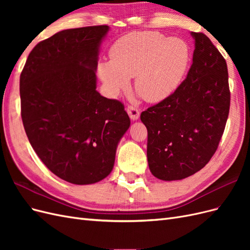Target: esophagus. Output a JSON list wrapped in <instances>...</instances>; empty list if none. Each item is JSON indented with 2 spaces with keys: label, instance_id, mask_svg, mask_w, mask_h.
I'll return each instance as SVG.
<instances>
[{
  "label": "esophagus",
  "instance_id": "esophagus-1",
  "mask_svg": "<svg viewBox=\"0 0 250 250\" xmlns=\"http://www.w3.org/2000/svg\"><path fill=\"white\" fill-rule=\"evenodd\" d=\"M126 110H127V112H128V116L130 117V119H131L132 121H137V120L140 118V110H139L137 107H134V106H128V107L126 108Z\"/></svg>",
  "mask_w": 250,
  "mask_h": 250
}]
</instances>
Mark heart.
<instances>
[{
	"label": "heart",
	"instance_id": "b5f03b06",
	"mask_svg": "<svg viewBox=\"0 0 250 250\" xmlns=\"http://www.w3.org/2000/svg\"><path fill=\"white\" fill-rule=\"evenodd\" d=\"M110 62H100L98 74L111 97L129 85L147 102H160L183 82L191 59L188 44L154 31L129 33L109 50Z\"/></svg>",
	"mask_w": 250,
	"mask_h": 250
}]
</instances>
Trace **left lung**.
<instances>
[{
  "instance_id": "obj_1",
  "label": "left lung",
  "mask_w": 250,
  "mask_h": 250,
  "mask_svg": "<svg viewBox=\"0 0 250 250\" xmlns=\"http://www.w3.org/2000/svg\"><path fill=\"white\" fill-rule=\"evenodd\" d=\"M191 35L195 50L187 78L171 96L141 113L148 130L149 169L166 181L191 176L209 162L229 112L225 59L206 34Z\"/></svg>"
}]
</instances>
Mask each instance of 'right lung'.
Masks as SVG:
<instances>
[{
    "label": "right lung",
    "mask_w": 250,
    "mask_h": 250,
    "mask_svg": "<svg viewBox=\"0 0 250 250\" xmlns=\"http://www.w3.org/2000/svg\"><path fill=\"white\" fill-rule=\"evenodd\" d=\"M108 26L59 31L37 43L20 78L21 120L32 148L74 185L107 177L130 126L124 105L97 88L100 44Z\"/></svg>",
    "instance_id": "add662e5"
}]
</instances>
